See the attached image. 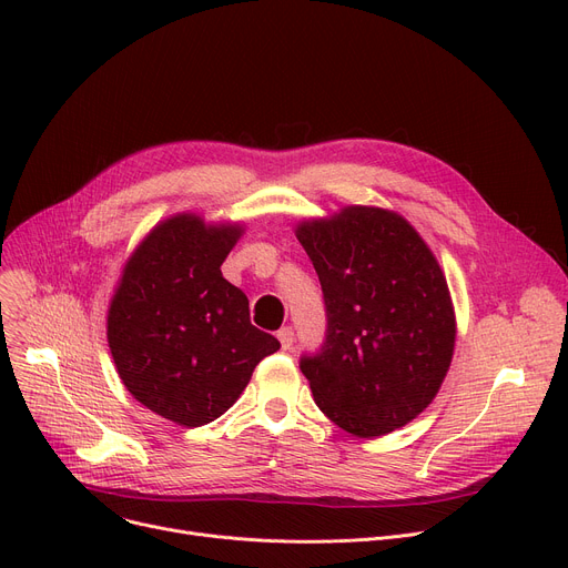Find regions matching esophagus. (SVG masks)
I'll list each match as a JSON object with an SVG mask.
<instances>
[{
  "label": "esophagus",
  "mask_w": 568,
  "mask_h": 568,
  "mask_svg": "<svg viewBox=\"0 0 568 568\" xmlns=\"http://www.w3.org/2000/svg\"><path fill=\"white\" fill-rule=\"evenodd\" d=\"M276 336H278V341H281V347H283V349H290V347H292V343H294V332H292V326H283V329H281Z\"/></svg>",
  "instance_id": "esophagus-1"
}]
</instances>
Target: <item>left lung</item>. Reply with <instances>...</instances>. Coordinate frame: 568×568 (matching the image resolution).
I'll return each instance as SVG.
<instances>
[{
    "label": "left lung",
    "mask_w": 568,
    "mask_h": 568,
    "mask_svg": "<svg viewBox=\"0 0 568 568\" xmlns=\"http://www.w3.org/2000/svg\"><path fill=\"white\" fill-rule=\"evenodd\" d=\"M326 306V338L302 356L317 407L356 435L416 419L452 366L456 313L437 257L400 214L349 204L302 221Z\"/></svg>",
    "instance_id": "left-lung-1"
}]
</instances>
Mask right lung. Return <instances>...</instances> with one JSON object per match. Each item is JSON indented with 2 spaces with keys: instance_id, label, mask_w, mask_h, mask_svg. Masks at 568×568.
Segmentation results:
<instances>
[{
  "instance_id": "obj_1",
  "label": "right lung",
  "mask_w": 568,
  "mask_h": 568,
  "mask_svg": "<svg viewBox=\"0 0 568 568\" xmlns=\"http://www.w3.org/2000/svg\"><path fill=\"white\" fill-rule=\"evenodd\" d=\"M242 223L174 214L124 264L108 308V345L129 394L197 428L242 396L281 343L251 324L246 294L221 274Z\"/></svg>"
}]
</instances>
